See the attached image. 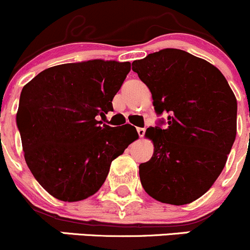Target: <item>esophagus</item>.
Listing matches in <instances>:
<instances>
[{"mask_svg": "<svg viewBox=\"0 0 250 250\" xmlns=\"http://www.w3.org/2000/svg\"><path fill=\"white\" fill-rule=\"evenodd\" d=\"M137 132L139 134V137L143 138L145 135V128H137Z\"/></svg>", "mask_w": 250, "mask_h": 250, "instance_id": "1", "label": "esophagus"}]
</instances>
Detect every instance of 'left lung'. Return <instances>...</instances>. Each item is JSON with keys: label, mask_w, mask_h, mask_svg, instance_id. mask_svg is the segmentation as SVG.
<instances>
[{"label": "left lung", "mask_w": 250, "mask_h": 250, "mask_svg": "<svg viewBox=\"0 0 250 250\" xmlns=\"http://www.w3.org/2000/svg\"><path fill=\"white\" fill-rule=\"evenodd\" d=\"M158 116L145 135L153 155L139 166L144 190L162 203L183 206L204 195L225 167L237 132V100L224 75L190 53L167 48L133 62Z\"/></svg>", "instance_id": "8db88e82"}]
</instances>
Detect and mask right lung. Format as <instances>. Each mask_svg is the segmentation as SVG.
<instances>
[{"label": "right lung", "mask_w": 250, "mask_h": 250, "mask_svg": "<svg viewBox=\"0 0 250 250\" xmlns=\"http://www.w3.org/2000/svg\"><path fill=\"white\" fill-rule=\"evenodd\" d=\"M129 71V62L94 59L49 67L24 85L17 112L24 157L53 197L77 202L94 195L111 162L139 138L133 125L98 121L113 111Z\"/></svg>", "instance_id": "1"}]
</instances>
